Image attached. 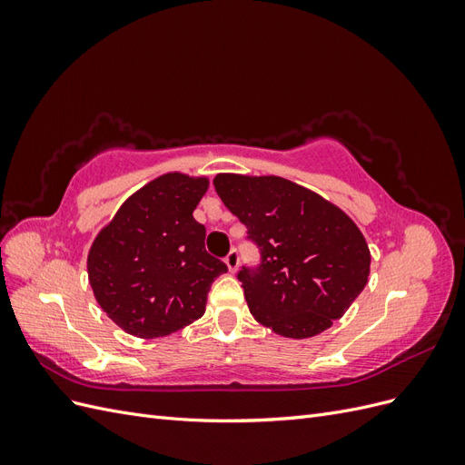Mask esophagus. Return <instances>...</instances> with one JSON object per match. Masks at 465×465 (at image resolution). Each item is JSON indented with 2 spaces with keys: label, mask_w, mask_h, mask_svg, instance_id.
Here are the masks:
<instances>
[{
  "label": "esophagus",
  "mask_w": 465,
  "mask_h": 465,
  "mask_svg": "<svg viewBox=\"0 0 465 465\" xmlns=\"http://www.w3.org/2000/svg\"><path fill=\"white\" fill-rule=\"evenodd\" d=\"M224 263H227L229 272L234 273V272L238 270V252H236V250H231L229 254H227V258H224Z\"/></svg>",
  "instance_id": "1"
}]
</instances>
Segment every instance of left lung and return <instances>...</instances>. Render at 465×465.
<instances>
[{
	"label": "left lung",
	"mask_w": 465,
	"mask_h": 465,
	"mask_svg": "<svg viewBox=\"0 0 465 465\" xmlns=\"http://www.w3.org/2000/svg\"><path fill=\"white\" fill-rule=\"evenodd\" d=\"M213 184L262 250L258 270L238 273L250 314L292 340L331 328L371 273V250L355 221L281 176L221 173Z\"/></svg>",
	"instance_id": "8db88e82"
}]
</instances>
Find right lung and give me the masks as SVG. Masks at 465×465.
<instances>
[{"mask_svg": "<svg viewBox=\"0 0 465 465\" xmlns=\"http://www.w3.org/2000/svg\"><path fill=\"white\" fill-rule=\"evenodd\" d=\"M207 176L166 173L134 192L98 231L87 273L98 306L125 333L164 337L203 316L211 283L227 272L205 252L193 219Z\"/></svg>", "mask_w": 465, "mask_h": 465, "instance_id": "right-lung-1", "label": "right lung"}]
</instances>
